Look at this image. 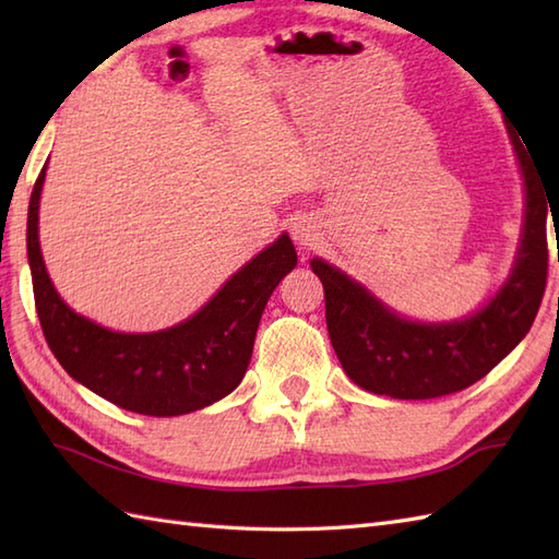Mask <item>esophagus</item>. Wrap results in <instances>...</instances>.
I'll list each match as a JSON object with an SVG mask.
<instances>
[{
    "label": "esophagus",
    "instance_id": "obj_1",
    "mask_svg": "<svg viewBox=\"0 0 559 559\" xmlns=\"http://www.w3.org/2000/svg\"><path fill=\"white\" fill-rule=\"evenodd\" d=\"M290 235L295 245H300L302 249H310L317 237H319V230H317V223L310 221V218H298L293 225H290Z\"/></svg>",
    "mask_w": 559,
    "mask_h": 559
}]
</instances>
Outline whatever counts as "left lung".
<instances>
[{"label": "left lung", "instance_id": "obj_1", "mask_svg": "<svg viewBox=\"0 0 559 559\" xmlns=\"http://www.w3.org/2000/svg\"><path fill=\"white\" fill-rule=\"evenodd\" d=\"M526 187V216L514 269L495 298L461 322L403 319L324 259L312 271L324 286L326 326L355 384L391 399H437L476 384L528 334L548 283V206L526 141L509 129Z\"/></svg>", "mask_w": 559, "mask_h": 559}]
</instances>
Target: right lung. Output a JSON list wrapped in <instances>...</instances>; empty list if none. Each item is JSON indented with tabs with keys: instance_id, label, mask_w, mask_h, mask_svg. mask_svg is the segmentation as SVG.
Instances as JSON below:
<instances>
[{
	"instance_id": "right-lung-1",
	"label": "right lung",
	"mask_w": 559,
	"mask_h": 559,
	"mask_svg": "<svg viewBox=\"0 0 559 559\" xmlns=\"http://www.w3.org/2000/svg\"><path fill=\"white\" fill-rule=\"evenodd\" d=\"M45 168L28 204V264L47 346L69 377L124 411L170 418L228 396L242 382L266 300L298 264L288 235L259 252L187 322L156 334H120L59 298L38 240Z\"/></svg>"
}]
</instances>
